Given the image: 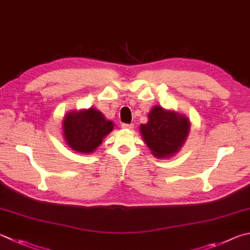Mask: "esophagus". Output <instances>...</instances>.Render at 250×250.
I'll return each instance as SVG.
<instances>
[{"label":"esophagus","mask_w":250,"mask_h":250,"mask_svg":"<svg viewBox=\"0 0 250 250\" xmlns=\"http://www.w3.org/2000/svg\"><path fill=\"white\" fill-rule=\"evenodd\" d=\"M133 126H134V125H132V124H130V125L124 124L121 125V128L125 129V130H131V129H133Z\"/></svg>","instance_id":"1"}]
</instances>
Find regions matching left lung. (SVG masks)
Instances as JSON below:
<instances>
[{
    "label": "left lung",
    "mask_w": 250,
    "mask_h": 250,
    "mask_svg": "<svg viewBox=\"0 0 250 250\" xmlns=\"http://www.w3.org/2000/svg\"><path fill=\"white\" fill-rule=\"evenodd\" d=\"M191 129V122L183 113L162 106H154L147 122L140 125V132L151 153L157 158H168L180 151Z\"/></svg>",
    "instance_id": "obj_1"
}]
</instances>
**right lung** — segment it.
<instances>
[{"instance_id": "obj_1", "label": "right lung", "mask_w": 250, "mask_h": 250, "mask_svg": "<svg viewBox=\"0 0 250 250\" xmlns=\"http://www.w3.org/2000/svg\"><path fill=\"white\" fill-rule=\"evenodd\" d=\"M115 124L96 108L72 110L62 120V134L65 143L74 152L90 154L113 130Z\"/></svg>"}]
</instances>
